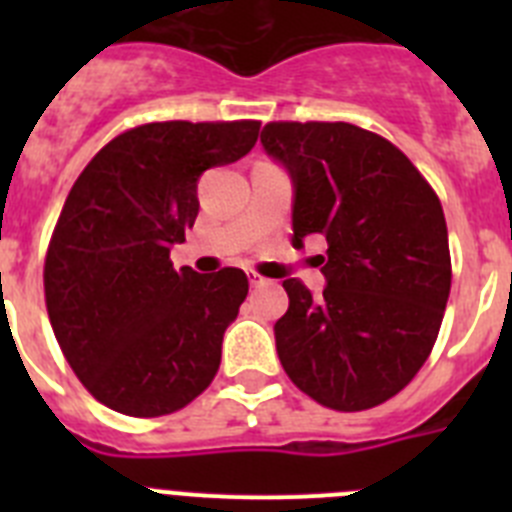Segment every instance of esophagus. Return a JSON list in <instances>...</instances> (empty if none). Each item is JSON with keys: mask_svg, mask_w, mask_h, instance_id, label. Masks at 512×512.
Instances as JSON below:
<instances>
[{"mask_svg": "<svg viewBox=\"0 0 512 512\" xmlns=\"http://www.w3.org/2000/svg\"><path fill=\"white\" fill-rule=\"evenodd\" d=\"M248 282H251V287H264V284H269V279L256 274V271H248Z\"/></svg>", "mask_w": 512, "mask_h": 512, "instance_id": "34e87169", "label": "esophagus"}]
</instances>
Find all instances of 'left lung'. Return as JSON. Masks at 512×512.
<instances>
[{
    "instance_id": "obj_1",
    "label": "left lung",
    "mask_w": 512,
    "mask_h": 512,
    "mask_svg": "<svg viewBox=\"0 0 512 512\" xmlns=\"http://www.w3.org/2000/svg\"><path fill=\"white\" fill-rule=\"evenodd\" d=\"M261 143L295 182L292 243L328 241L323 295L282 282L279 361L323 408H377L413 382L441 330L451 292L441 200L400 148L351 122H269Z\"/></svg>"
}]
</instances>
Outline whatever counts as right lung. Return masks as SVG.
<instances>
[{
    "label": "right lung",
    "instance_id": "1",
    "mask_svg": "<svg viewBox=\"0 0 512 512\" xmlns=\"http://www.w3.org/2000/svg\"><path fill=\"white\" fill-rule=\"evenodd\" d=\"M259 120L146 122L81 171L45 253V307L94 400L133 418L187 408L210 387L248 277L176 271L171 246L200 212L197 182L259 138Z\"/></svg>",
    "mask_w": 512,
    "mask_h": 512
}]
</instances>
